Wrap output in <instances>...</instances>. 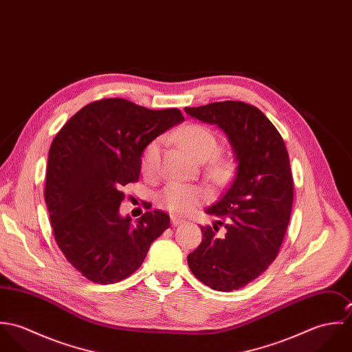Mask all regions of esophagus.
I'll return each instance as SVG.
<instances>
[{
	"mask_svg": "<svg viewBox=\"0 0 352 352\" xmlns=\"http://www.w3.org/2000/svg\"><path fill=\"white\" fill-rule=\"evenodd\" d=\"M183 222H184V219H182V218H179V217H176V215H172V217H170V223H172V226L182 225Z\"/></svg>",
	"mask_w": 352,
	"mask_h": 352,
	"instance_id": "obj_1",
	"label": "esophagus"
}]
</instances>
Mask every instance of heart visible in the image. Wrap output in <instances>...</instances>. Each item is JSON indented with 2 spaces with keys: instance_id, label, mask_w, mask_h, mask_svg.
<instances>
[{
  "instance_id": "obj_1",
  "label": "heart",
  "mask_w": 352,
  "mask_h": 352,
  "mask_svg": "<svg viewBox=\"0 0 352 352\" xmlns=\"http://www.w3.org/2000/svg\"><path fill=\"white\" fill-rule=\"evenodd\" d=\"M179 144L197 161L206 162L214 158L219 151L217 135L201 124H188L176 133ZM161 154V140H154L142 153L141 168L144 175L153 176L157 172ZM232 165L225 160H214L208 166L210 176L217 182L229 177ZM207 199V194L195 186L168 184L157 197L158 204L173 214H188Z\"/></svg>"
}]
</instances>
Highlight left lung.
<instances>
[{
    "label": "left lung",
    "mask_w": 352,
    "mask_h": 352,
    "mask_svg": "<svg viewBox=\"0 0 352 352\" xmlns=\"http://www.w3.org/2000/svg\"><path fill=\"white\" fill-rule=\"evenodd\" d=\"M184 111L217 124L228 137L237 162L233 182L206 210L226 228L201 226V245L187 257L192 274L212 290H239L275 260L290 221L294 184L283 138L268 118L243 101H217Z\"/></svg>",
    "instance_id": "left-lung-1"
}]
</instances>
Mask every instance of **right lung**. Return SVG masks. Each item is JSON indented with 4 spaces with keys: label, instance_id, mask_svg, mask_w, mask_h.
<instances>
[{
    "label": "right lung",
    "instance_id": "add662e5",
    "mask_svg": "<svg viewBox=\"0 0 352 352\" xmlns=\"http://www.w3.org/2000/svg\"><path fill=\"white\" fill-rule=\"evenodd\" d=\"M183 120L177 108L102 99L81 108L55 135L45 188L52 234L87 279L108 285L130 276L169 228L164 211H146L133 223L119 207L122 188L140 179L145 148Z\"/></svg>",
    "mask_w": 352,
    "mask_h": 352
}]
</instances>
